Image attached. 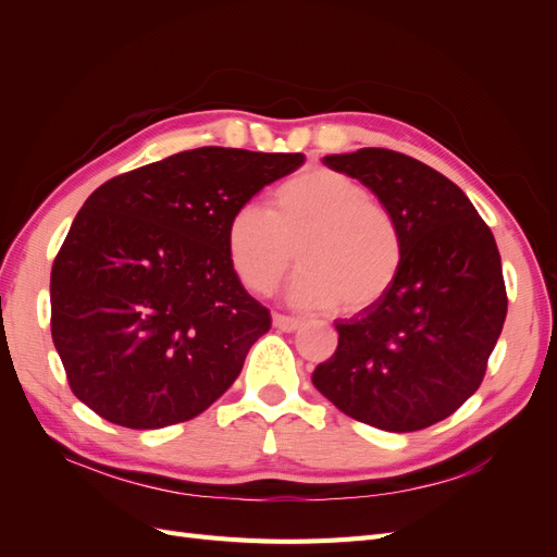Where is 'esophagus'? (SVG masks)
<instances>
[{"instance_id":"1","label":"esophagus","mask_w":557,"mask_h":557,"mask_svg":"<svg viewBox=\"0 0 557 557\" xmlns=\"http://www.w3.org/2000/svg\"><path fill=\"white\" fill-rule=\"evenodd\" d=\"M301 325H305V323H301V320L295 318V315L274 313V327L281 330V332H295V330H299Z\"/></svg>"}]
</instances>
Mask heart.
I'll use <instances>...</instances> for the list:
<instances>
[{"instance_id": "b5f03b06", "label": "heart", "mask_w": 557, "mask_h": 557, "mask_svg": "<svg viewBox=\"0 0 557 557\" xmlns=\"http://www.w3.org/2000/svg\"><path fill=\"white\" fill-rule=\"evenodd\" d=\"M232 272L269 295L301 264L290 297L307 309L364 313L397 283L407 246L397 215L364 183L332 170H305L269 193V207L242 205L225 227Z\"/></svg>"}]
</instances>
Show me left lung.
<instances>
[{
	"label": "left lung",
	"instance_id": "obj_1",
	"mask_svg": "<svg viewBox=\"0 0 557 557\" xmlns=\"http://www.w3.org/2000/svg\"><path fill=\"white\" fill-rule=\"evenodd\" d=\"M358 178L404 232V267L379 307L334 320L339 346L313 385L336 409L385 432H416L479 391L507 318V288L491 227L432 166L387 148L325 156Z\"/></svg>",
	"mask_w": 557,
	"mask_h": 557
}]
</instances>
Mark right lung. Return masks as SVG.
Listing matches in <instances>:
<instances>
[{
  "label": "right lung",
  "instance_id": "obj_1",
  "mask_svg": "<svg viewBox=\"0 0 557 557\" xmlns=\"http://www.w3.org/2000/svg\"><path fill=\"white\" fill-rule=\"evenodd\" d=\"M301 153L205 146L107 181L50 272V334L74 395L109 423L160 430L237 381L272 315L232 272L234 209Z\"/></svg>",
  "mask_w": 557,
  "mask_h": 557
}]
</instances>
